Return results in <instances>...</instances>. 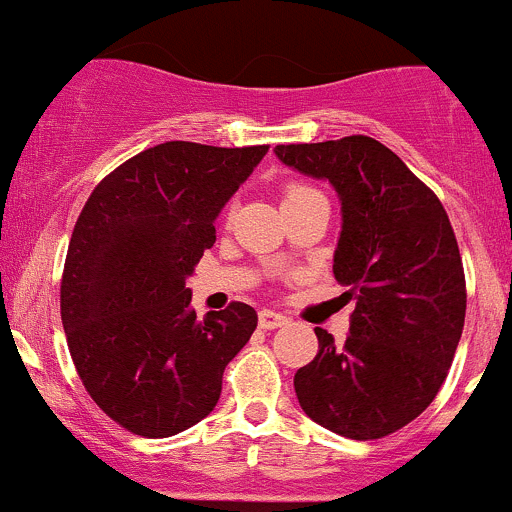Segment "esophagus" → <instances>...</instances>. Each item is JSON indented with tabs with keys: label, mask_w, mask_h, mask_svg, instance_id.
I'll return each instance as SVG.
<instances>
[{
	"label": "esophagus",
	"mask_w": 512,
	"mask_h": 512,
	"mask_svg": "<svg viewBox=\"0 0 512 512\" xmlns=\"http://www.w3.org/2000/svg\"><path fill=\"white\" fill-rule=\"evenodd\" d=\"M289 319L285 314L280 312H272V309H262L260 312V327L262 329H277V327H285Z\"/></svg>",
	"instance_id": "obj_1"
}]
</instances>
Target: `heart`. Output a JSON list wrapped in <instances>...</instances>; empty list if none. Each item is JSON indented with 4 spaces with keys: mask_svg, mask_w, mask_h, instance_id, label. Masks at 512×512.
<instances>
[{
    "mask_svg": "<svg viewBox=\"0 0 512 512\" xmlns=\"http://www.w3.org/2000/svg\"><path fill=\"white\" fill-rule=\"evenodd\" d=\"M312 190H314V188H309V185H299V183L287 185L285 198H292V195H302V193H312Z\"/></svg>",
    "mask_w": 512,
    "mask_h": 512,
    "instance_id": "obj_1",
    "label": "heart"
}]
</instances>
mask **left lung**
<instances>
[{
    "label": "left lung",
    "instance_id": "left-lung-1",
    "mask_svg": "<svg viewBox=\"0 0 512 512\" xmlns=\"http://www.w3.org/2000/svg\"><path fill=\"white\" fill-rule=\"evenodd\" d=\"M342 200L334 277L354 299L349 337L314 329L319 352L294 374L312 421L354 441L399 431L436 399L466 322L456 232L426 183L369 136L275 148Z\"/></svg>",
    "mask_w": 512,
    "mask_h": 512
}]
</instances>
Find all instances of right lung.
I'll use <instances>...</instances> for the list:
<instances>
[{
    "instance_id": "1",
    "label": "right lung",
    "mask_w": 512,
    "mask_h": 512,
    "mask_svg": "<svg viewBox=\"0 0 512 512\" xmlns=\"http://www.w3.org/2000/svg\"><path fill=\"white\" fill-rule=\"evenodd\" d=\"M267 151L146 148L96 185L76 220L61 275L66 342L98 409L136 436L168 438L208 416L225 366L255 332L245 302L195 317L185 277Z\"/></svg>"
}]
</instances>
